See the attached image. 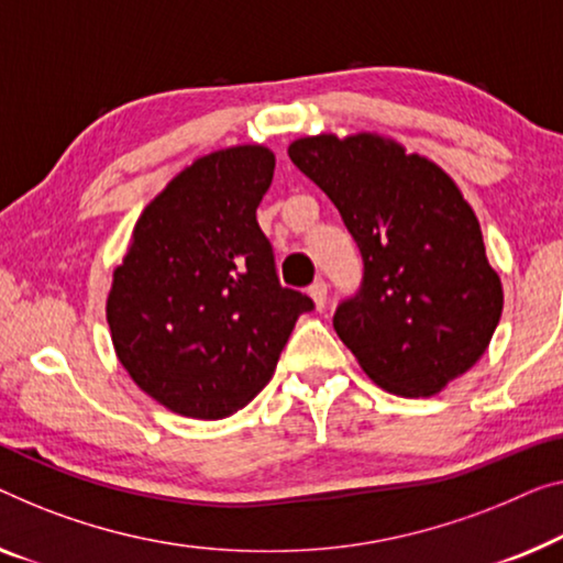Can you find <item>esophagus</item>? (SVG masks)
I'll return each mask as SVG.
<instances>
[{
	"mask_svg": "<svg viewBox=\"0 0 563 563\" xmlns=\"http://www.w3.org/2000/svg\"><path fill=\"white\" fill-rule=\"evenodd\" d=\"M308 296L313 298V303H316L318 310H323L325 308V298H329V285H325L323 280H316L308 288Z\"/></svg>",
	"mask_w": 563,
	"mask_h": 563,
	"instance_id": "1",
	"label": "esophagus"
}]
</instances>
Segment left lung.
Instances as JSON below:
<instances>
[{
  "instance_id": "8db88e82",
  "label": "left lung",
  "mask_w": 563,
  "mask_h": 563,
  "mask_svg": "<svg viewBox=\"0 0 563 563\" xmlns=\"http://www.w3.org/2000/svg\"><path fill=\"white\" fill-rule=\"evenodd\" d=\"M288 156L364 260L362 288L335 308L339 339L382 389L442 391L485 354L503 310L473 207L438 164L376 133L298 139Z\"/></svg>"
}]
</instances>
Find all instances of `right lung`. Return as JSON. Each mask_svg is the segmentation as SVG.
<instances>
[{"label":"right lung","instance_id":"obj_1","mask_svg":"<svg viewBox=\"0 0 563 563\" xmlns=\"http://www.w3.org/2000/svg\"><path fill=\"white\" fill-rule=\"evenodd\" d=\"M275 156L232 146L197 158L141 212L106 316L115 356L151 399L230 417L271 382L306 292L283 288L257 205Z\"/></svg>","mask_w":563,"mask_h":563}]
</instances>
